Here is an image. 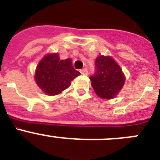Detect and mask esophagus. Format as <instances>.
Listing matches in <instances>:
<instances>
[{
	"mask_svg": "<svg viewBox=\"0 0 160 160\" xmlns=\"http://www.w3.org/2000/svg\"><path fill=\"white\" fill-rule=\"evenodd\" d=\"M80 73H81L82 75H88V70H87V69H86V68H84V69L80 70Z\"/></svg>",
	"mask_w": 160,
	"mask_h": 160,
	"instance_id": "34e87169",
	"label": "esophagus"
}]
</instances>
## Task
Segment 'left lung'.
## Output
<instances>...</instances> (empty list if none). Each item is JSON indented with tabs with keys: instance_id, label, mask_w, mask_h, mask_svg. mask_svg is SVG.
I'll return each instance as SVG.
<instances>
[{
	"instance_id": "left-lung-1",
	"label": "left lung",
	"mask_w": 160,
	"mask_h": 160,
	"mask_svg": "<svg viewBox=\"0 0 160 160\" xmlns=\"http://www.w3.org/2000/svg\"><path fill=\"white\" fill-rule=\"evenodd\" d=\"M96 72L90 78L94 92L102 99L116 97L125 83V76L119 65L111 56H98Z\"/></svg>"
}]
</instances>
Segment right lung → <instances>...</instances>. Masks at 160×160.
<instances>
[{
	"instance_id": "right-lung-1",
	"label": "right lung",
	"mask_w": 160,
	"mask_h": 160,
	"mask_svg": "<svg viewBox=\"0 0 160 160\" xmlns=\"http://www.w3.org/2000/svg\"><path fill=\"white\" fill-rule=\"evenodd\" d=\"M78 75L80 73L74 70L71 59L60 60L58 53H48L39 62L34 79L45 94L53 96L67 89Z\"/></svg>"
}]
</instances>
